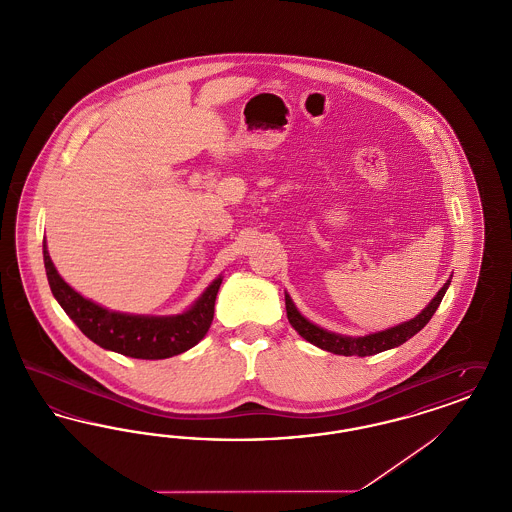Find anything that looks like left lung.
Segmentation results:
<instances>
[{"instance_id":"1","label":"left lung","mask_w":512,"mask_h":512,"mask_svg":"<svg viewBox=\"0 0 512 512\" xmlns=\"http://www.w3.org/2000/svg\"><path fill=\"white\" fill-rule=\"evenodd\" d=\"M449 284H451V280H447L443 284V288L439 290L438 295L416 317L403 322V324H397L393 328H388V330H382V332H376V334H368V336H359V338L334 334V332H328V330L320 328L317 324H313L311 320H307L297 311V307L293 305L292 297L288 293H286V313H288V320H290V324L295 328V332L301 338L309 341V343L320 347V349L330 351L334 355H345V357H351V355L368 357V355L382 353L386 349L399 347L405 341L411 340L414 334H418L430 322V318L434 317V313H436L443 295L447 292Z\"/></svg>"}]
</instances>
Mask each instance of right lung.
I'll return each mask as SVG.
<instances>
[{"mask_svg": "<svg viewBox=\"0 0 512 512\" xmlns=\"http://www.w3.org/2000/svg\"><path fill=\"white\" fill-rule=\"evenodd\" d=\"M44 265L53 297L59 301L63 311L73 318L74 324L82 330L86 338L98 343L103 349L146 361L180 355L205 338L213 322L215 299L222 284V276L213 280V284L201 293L194 305L180 315H128L109 311L74 292L59 276L57 268L53 267L46 242Z\"/></svg>", "mask_w": 512, "mask_h": 512, "instance_id": "obj_1", "label": "right lung"}]
</instances>
